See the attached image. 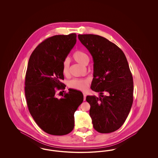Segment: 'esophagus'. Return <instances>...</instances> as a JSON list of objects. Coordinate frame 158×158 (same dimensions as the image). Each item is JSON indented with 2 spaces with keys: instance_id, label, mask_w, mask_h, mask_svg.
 I'll use <instances>...</instances> for the list:
<instances>
[{
  "instance_id": "esophagus-1",
  "label": "esophagus",
  "mask_w": 158,
  "mask_h": 158,
  "mask_svg": "<svg viewBox=\"0 0 158 158\" xmlns=\"http://www.w3.org/2000/svg\"><path fill=\"white\" fill-rule=\"evenodd\" d=\"M86 94L84 92V93H83V97H84V98H83V100H84V101H85V100H86Z\"/></svg>"
}]
</instances>
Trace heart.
Masks as SVG:
<instances>
[{"label": "heart", "instance_id": "obj_1", "mask_svg": "<svg viewBox=\"0 0 158 158\" xmlns=\"http://www.w3.org/2000/svg\"><path fill=\"white\" fill-rule=\"evenodd\" d=\"M73 59L77 63L82 64L83 66H86L89 62V57L88 54L82 50H76L72 55ZM69 61L68 59L64 60L62 64V72L63 75H67L69 72ZM89 80L88 79H74L70 80L68 82V86L74 89L79 90H85L89 86Z\"/></svg>", "mask_w": 158, "mask_h": 158}]
</instances>
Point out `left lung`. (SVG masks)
I'll return each instance as SVG.
<instances>
[{
    "label": "left lung",
    "instance_id": "8db88e82",
    "mask_svg": "<svg viewBox=\"0 0 158 158\" xmlns=\"http://www.w3.org/2000/svg\"><path fill=\"white\" fill-rule=\"evenodd\" d=\"M94 61L90 88L99 96H87L93 127L99 133L117 130L126 118L133 101V80L125 54L120 48L101 36L78 35Z\"/></svg>",
    "mask_w": 158,
    "mask_h": 158
}]
</instances>
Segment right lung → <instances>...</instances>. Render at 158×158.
Wrapping results in <instances>:
<instances>
[{
	"label": "right lung",
	"instance_id": "1",
	"mask_svg": "<svg viewBox=\"0 0 158 158\" xmlns=\"http://www.w3.org/2000/svg\"><path fill=\"white\" fill-rule=\"evenodd\" d=\"M76 43L75 33L48 38L28 61L25 81L28 110L38 126L52 135H65L73 130L74 114L83 100L82 93L72 89L60 99L56 96L57 90L65 89L61 82L62 64Z\"/></svg>",
	"mask_w": 158,
	"mask_h": 158
}]
</instances>
